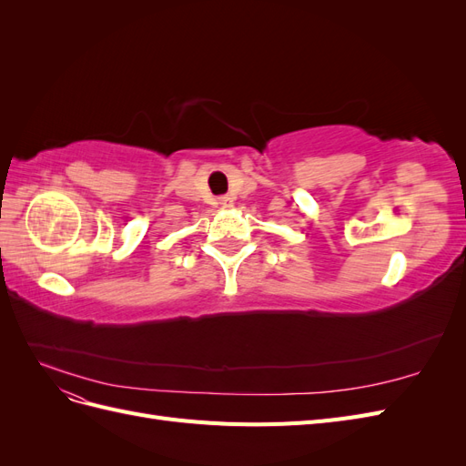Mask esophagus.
<instances>
[{
    "label": "esophagus",
    "mask_w": 466,
    "mask_h": 466,
    "mask_svg": "<svg viewBox=\"0 0 466 466\" xmlns=\"http://www.w3.org/2000/svg\"><path fill=\"white\" fill-rule=\"evenodd\" d=\"M219 204H221V206H231V198H221Z\"/></svg>",
    "instance_id": "34e87169"
}]
</instances>
